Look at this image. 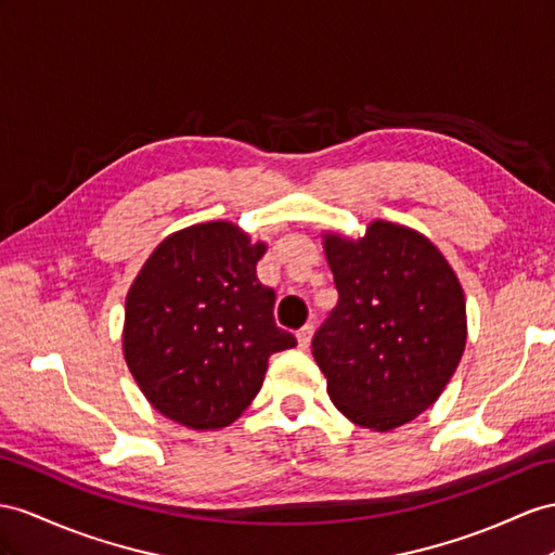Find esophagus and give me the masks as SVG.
<instances>
[{"mask_svg":"<svg viewBox=\"0 0 555 555\" xmlns=\"http://www.w3.org/2000/svg\"><path fill=\"white\" fill-rule=\"evenodd\" d=\"M311 335H314V325L307 323L305 328L297 331V347H300V349H307V347H309V343H311Z\"/></svg>","mask_w":555,"mask_h":555,"instance_id":"1","label":"esophagus"}]
</instances>
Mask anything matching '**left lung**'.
<instances>
[{
    "instance_id": "obj_1",
    "label": "left lung",
    "mask_w": 555,
    "mask_h": 555,
    "mask_svg": "<svg viewBox=\"0 0 555 555\" xmlns=\"http://www.w3.org/2000/svg\"><path fill=\"white\" fill-rule=\"evenodd\" d=\"M337 307L311 351L335 408L389 431L429 408L460 365L466 302L457 276L420 232L377 220L363 238L325 234Z\"/></svg>"
}]
</instances>
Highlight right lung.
I'll list each match as a JSON object with an SVG mask.
<instances>
[{
    "label": "right lung",
    "instance_id": "add662e5",
    "mask_svg": "<svg viewBox=\"0 0 555 555\" xmlns=\"http://www.w3.org/2000/svg\"><path fill=\"white\" fill-rule=\"evenodd\" d=\"M264 244L230 222L170 234L126 295L124 357L140 391L190 429L232 424L267 361L297 339L276 325V293L255 276Z\"/></svg>",
    "mask_w": 555,
    "mask_h": 555
}]
</instances>
